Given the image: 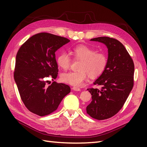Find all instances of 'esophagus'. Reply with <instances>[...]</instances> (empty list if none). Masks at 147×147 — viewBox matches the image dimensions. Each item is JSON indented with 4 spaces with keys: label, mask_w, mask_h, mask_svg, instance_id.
Masks as SVG:
<instances>
[{
    "label": "esophagus",
    "mask_w": 147,
    "mask_h": 147,
    "mask_svg": "<svg viewBox=\"0 0 147 147\" xmlns=\"http://www.w3.org/2000/svg\"><path fill=\"white\" fill-rule=\"evenodd\" d=\"M73 90H74V91H80L81 89L78 87H76V86H73Z\"/></svg>",
    "instance_id": "obj_1"
}]
</instances>
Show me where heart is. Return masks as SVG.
Returning <instances> with one entry per match:
<instances>
[{"mask_svg": "<svg viewBox=\"0 0 147 147\" xmlns=\"http://www.w3.org/2000/svg\"><path fill=\"white\" fill-rule=\"evenodd\" d=\"M70 54L74 60L81 61L80 71H72L61 74L62 82L71 85L81 86L89 76L92 79L98 78L104 73L108 64L107 55L104 52H96L95 49L85 45H78L72 48ZM57 62L64 70L70 67L72 60L67 53L59 54Z\"/></svg>", "mask_w": 147, "mask_h": 147, "instance_id": "b5f03b06", "label": "heart"}]
</instances>
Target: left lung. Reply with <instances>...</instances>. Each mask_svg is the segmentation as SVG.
I'll return each instance as SVG.
<instances>
[{
  "mask_svg": "<svg viewBox=\"0 0 147 147\" xmlns=\"http://www.w3.org/2000/svg\"><path fill=\"white\" fill-rule=\"evenodd\" d=\"M102 42L108 48V64L105 72L95 82L101 89L88 88L92 100L86 113L97 120L111 118L119 111L134 85L135 65L124 46L117 40L108 36L91 39Z\"/></svg>",
  "mask_w": 147,
  "mask_h": 147,
  "instance_id": "obj_1",
  "label": "left lung"
}]
</instances>
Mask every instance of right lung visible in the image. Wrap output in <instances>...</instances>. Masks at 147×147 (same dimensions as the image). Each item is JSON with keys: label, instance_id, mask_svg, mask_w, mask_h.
I'll use <instances>...</instances> for the list:
<instances>
[{"label": "right lung", "instance_id": "obj_1", "mask_svg": "<svg viewBox=\"0 0 147 147\" xmlns=\"http://www.w3.org/2000/svg\"><path fill=\"white\" fill-rule=\"evenodd\" d=\"M70 40L49 33H40L27 40L18 50L14 71L15 82L25 107L44 116L57 109L69 86L53 82L58 74L55 52Z\"/></svg>", "mask_w": 147, "mask_h": 147}]
</instances>
